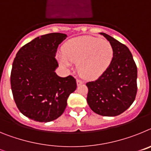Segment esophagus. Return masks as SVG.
I'll list each match as a JSON object with an SVG mask.
<instances>
[{
	"instance_id": "obj_1",
	"label": "esophagus",
	"mask_w": 151,
	"mask_h": 151,
	"mask_svg": "<svg viewBox=\"0 0 151 151\" xmlns=\"http://www.w3.org/2000/svg\"><path fill=\"white\" fill-rule=\"evenodd\" d=\"M76 82H77V85H82V84H83V81H82V80H80V79H77Z\"/></svg>"
}]
</instances>
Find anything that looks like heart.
Masks as SVG:
<instances>
[{
    "label": "heart",
    "instance_id": "1",
    "mask_svg": "<svg viewBox=\"0 0 151 151\" xmlns=\"http://www.w3.org/2000/svg\"><path fill=\"white\" fill-rule=\"evenodd\" d=\"M113 56V47L109 41L86 36L67 41L63 46V53L57 57L66 67L71 66V61L78 62L80 74L86 78H95L106 70Z\"/></svg>",
    "mask_w": 151,
    "mask_h": 151
}]
</instances>
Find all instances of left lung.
I'll return each instance as SVG.
<instances>
[{"instance_id": "8db88e82", "label": "left lung", "mask_w": 151, "mask_h": 151, "mask_svg": "<svg viewBox=\"0 0 151 151\" xmlns=\"http://www.w3.org/2000/svg\"><path fill=\"white\" fill-rule=\"evenodd\" d=\"M113 47L111 63L97 79L86 83L87 102L97 114L118 116L132 104L137 94V66L129 49L105 33Z\"/></svg>"}]
</instances>
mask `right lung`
Segmentation results:
<instances>
[{"label":"right lung","mask_w":151,"mask_h":151,"mask_svg":"<svg viewBox=\"0 0 151 151\" xmlns=\"http://www.w3.org/2000/svg\"><path fill=\"white\" fill-rule=\"evenodd\" d=\"M67 37L50 33L37 37L22 47L13 60L10 75L13 99L19 111L41 122L53 121L63 113L69 94L76 89L71 76L55 73V58L60 44Z\"/></svg>","instance_id":"1"}]
</instances>
